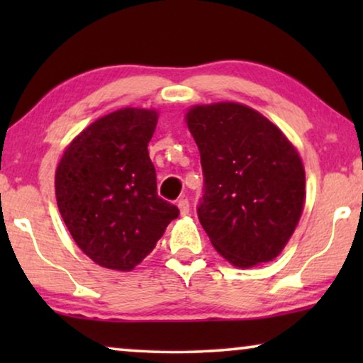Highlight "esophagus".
Returning <instances> with one entry per match:
<instances>
[{"instance_id":"1","label":"esophagus","mask_w":363,"mask_h":363,"mask_svg":"<svg viewBox=\"0 0 363 363\" xmlns=\"http://www.w3.org/2000/svg\"><path fill=\"white\" fill-rule=\"evenodd\" d=\"M177 206H178V210H180L182 216H186L188 213H190V203H188L186 198H180L177 203Z\"/></svg>"}]
</instances>
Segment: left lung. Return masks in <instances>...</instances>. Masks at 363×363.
Returning <instances> with one entry per match:
<instances>
[{
    "label": "left lung",
    "instance_id": "1",
    "mask_svg": "<svg viewBox=\"0 0 363 363\" xmlns=\"http://www.w3.org/2000/svg\"><path fill=\"white\" fill-rule=\"evenodd\" d=\"M186 125L200 150L205 193L196 211L211 245L236 267L272 261L304 208L299 153L274 123L242 104L195 106Z\"/></svg>",
    "mask_w": 363,
    "mask_h": 363
}]
</instances>
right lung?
Instances as JSON below:
<instances>
[{"label": "right lung", "instance_id": "obj_1", "mask_svg": "<svg viewBox=\"0 0 363 363\" xmlns=\"http://www.w3.org/2000/svg\"><path fill=\"white\" fill-rule=\"evenodd\" d=\"M158 112L125 107L79 133L56 170L59 211L96 264L132 271L150 255L180 210L157 195L148 142Z\"/></svg>", "mask_w": 363, "mask_h": 363}]
</instances>
